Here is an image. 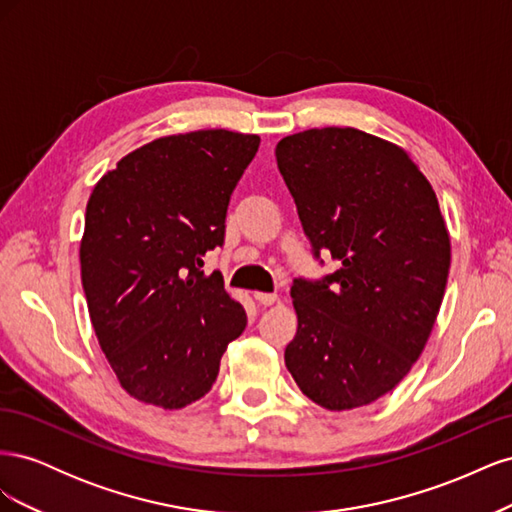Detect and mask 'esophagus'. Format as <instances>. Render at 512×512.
Segmentation results:
<instances>
[{"mask_svg": "<svg viewBox=\"0 0 512 512\" xmlns=\"http://www.w3.org/2000/svg\"><path fill=\"white\" fill-rule=\"evenodd\" d=\"M254 299L260 303V305H273L277 301V294H271V292H254Z\"/></svg>", "mask_w": 512, "mask_h": 512, "instance_id": "34e87169", "label": "esophagus"}]
</instances>
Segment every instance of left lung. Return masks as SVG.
<instances>
[{"mask_svg":"<svg viewBox=\"0 0 512 512\" xmlns=\"http://www.w3.org/2000/svg\"><path fill=\"white\" fill-rule=\"evenodd\" d=\"M275 158L314 254L339 262L290 288L286 367L322 408L367 406L408 376L436 324L451 269L438 196L404 147L356 128L284 136Z\"/></svg>","mask_w":512,"mask_h":512,"instance_id":"left-lung-1","label":"left lung"}]
</instances>
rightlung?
Listing matches in <instances>:
<instances>
[{
	"mask_svg": "<svg viewBox=\"0 0 512 512\" xmlns=\"http://www.w3.org/2000/svg\"><path fill=\"white\" fill-rule=\"evenodd\" d=\"M258 134L196 130L130 151L94 185L81 239L91 324L121 389L179 410L205 397L245 309L203 256L224 243Z\"/></svg>",
	"mask_w": 512,
	"mask_h": 512,
	"instance_id": "1",
	"label": "right lung"
}]
</instances>
